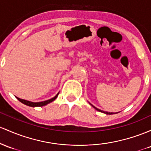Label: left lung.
I'll return each mask as SVG.
<instances>
[{
    "label": "left lung",
    "instance_id": "1",
    "mask_svg": "<svg viewBox=\"0 0 151 151\" xmlns=\"http://www.w3.org/2000/svg\"><path fill=\"white\" fill-rule=\"evenodd\" d=\"M90 104H91V103H90ZM91 106H93V107L96 110H97L98 111H100V112H101V113H106V114H107V115H112V114H116V113H110V112H106V111H101V110H100V109H98V108H96L94 106H93L92 104H91Z\"/></svg>",
    "mask_w": 151,
    "mask_h": 151
}]
</instances>
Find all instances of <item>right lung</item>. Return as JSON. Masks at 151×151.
<instances>
[{
  "instance_id": "obj_1",
  "label": "right lung",
  "mask_w": 151,
  "mask_h": 151,
  "mask_svg": "<svg viewBox=\"0 0 151 151\" xmlns=\"http://www.w3.org/2000/svg\"><path fill=\"white\" fill-rule=\"evenodd\" d=\"M58 94H59V93H58V94L56 95V96H55V97H53V98H51V99L47 100V101H42V102H36V103L31 102V101H26V100L21 99V98H19L18 97H16V98H17V99L20 101V102L23 103V104L26 105V106H30V107H41V106H45V105L48 104V103L53 102V101H55V100L56 99V98L58 97Z\"/></svg>"
}]
</instances>
